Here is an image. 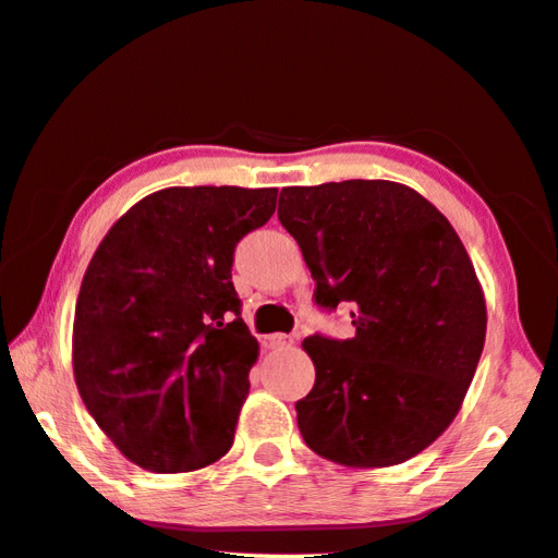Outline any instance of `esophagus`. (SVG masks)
<instances>
[{"label": "esophagus", "mask_w": 558, "mask_h": 558, "mask_svg": "<svg viewBox=\"0 0 558 558\" xmlns=\"http://www.w3.org/2000/svg\"><path fill=\"white\" fill-rule=\"evenodd\" d=\"M290 344H293V338H290V335L276 332V335H270V338H268L270 350H282V348H290Z\"/></svg>", "instance_id": "obj_1"}]
</instances>
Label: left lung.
Returning a JSON list of instances; mask_svg holds the SVG:
<instances>
[{
    "label": "left lung",
    "instance_id": "obj_1",
    "mask_svg": "<svg viewBox=\"0 0 558 558\" xmlns=\"http://www.w3.org/2000/svg\"><path fill=\"white\" fill-rule=\"evenodd\" d=\"M278 218L315 303L352 305L355 338L313 335L315 385L295 404L315 454L352 470L402 464L457 417L480 365L486 303L452 223L410 185L340 181L280 191Z\"/></svg>",
    "mask_w": 558,
    "mask_h": 558
}]
</instances>
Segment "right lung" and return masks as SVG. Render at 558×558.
Returning <instances> with one entry per match:
<instances>
[{
	"label": "right lung",
	"mask_w": 558,
	"mask_h": 558,
	"mask_svg": "<svg viewBox=\"0 0 558 558\" xmlns=\"http://www.w3.org/2000/svg\"><path fill=\"white\" fill-rule=\"evenodd\" d=\"M278 189L173 185L131 206L78 290V395L121 454L196 472L233 445L258 340L241 317L233 251L276 214Z\"/></svg>",
	"instance_id": "right-lung-1"
}]
</instances>
